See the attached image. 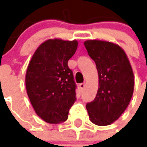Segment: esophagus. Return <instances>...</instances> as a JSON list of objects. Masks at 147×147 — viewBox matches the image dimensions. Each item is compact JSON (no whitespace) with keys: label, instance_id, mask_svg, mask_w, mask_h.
Returning a JSON list of instances; mask_svg holds the SVG:
<instances>
[{"label":"esophagus","instance_id":"obj_1","mask_svg":"<svg viewBox=\"0 0 147 147\" xmlns=\"http://www.w3.org/2000/svg\"><path fill=\"white\" fill-rule=\"evenodd\" d=\"M85 83H82V84H80V85H79V87H80L81 89H83V88H85Z\"/></svg>","mask_w":147,"mask_h":147}]
</instances>
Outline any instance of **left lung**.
<instances>
[{
    "label": "left lung",
    "mask_w": 147,
    "mask_h": 147,
    "mask_svg": "<svg viewBox=\"0 0 147 147\" xmlns=\"http://www.w3.org/2000/svg\"><path fill=\"white\" fill-rule=\"evenodd\" d=\"M84 44L95 62L99 78L95 99L86 105L88 116L96 125H110L125 111L133 95L131 65L125 51L115 43L90 39Z\"/></svg>",
    "instance_id": "8db88e82"
}]
</instances>
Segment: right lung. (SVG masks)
Instances as JSON below:
<instances>
[{"label":"right lung","mask_w":147,"mask_h":147,"mask_svg":"<svg viewBox=\"0 0 147 147\" xmlns=\"http://www.w3.org/2000/svg\"><path fill=\"white\" fill-rule=\"evenodd\" d=\"M78 42L51 38L36 49L27 69V93L35 113L49 123H60L68 118L76 100V84L69 59Z\"/></svg>","instance_id":"add662e5"}]
</instances>
